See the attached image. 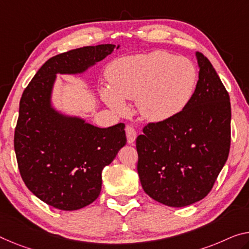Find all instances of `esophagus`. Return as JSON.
Segmentation results:
<instances>
[{
  "mask_svg": "<svg viewBox=\"0 0 249 249\" xmlns=\"http://www.w3.org/2000/svg\"><path fill=\"white\" fill-rule=\"evenodd\" d=\"M125 136H127V140H128V143L132 144L135 142L136 138H137V131L136 129L131 127V125H127L125 127Z\"/></svg>",
  "mask_w": 249,
  "mask_h": 249,
  "instance_id": "1",
  "label": "esophagus"
}]
</instances>
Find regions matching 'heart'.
Wrapping results in <instances>:
<instances>
[{
    "label": "heart",
    "mask_w": 249,
    "mask_h": 249,
    "mask_svg": "<svg viewBox=\"0 0 249 249\" xmlns=\"http://www.w3.org/2000/svg\"><path fill=\"white\" fill-rule=\"evenodd\" d=\"M110 87L101 97L118 112L127 109L124 100H135L143 119L169 120L188 105L197 83V69L185 56L155 51L120 58L107 69Z\"/></svg>",
    "instance_id": "obj_1"
}]
</instances>
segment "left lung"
<instances>
[{
	"instance_id": "obj_1",
	"label": "left lung",
	"mask_w": 249,
	"mask_h": 249,
	"mask_svg": "<svg viewBox=\"0 0 249 249\" xmlns=\"http://www.w3.org/2000/svg\"><path fill=\"white\" fill-rule=\"evenodd\" d=\"M198 82L188 105L138 136V175L152 199L185 207L212 190L231 148L229 94L209 60L196 52Z\"/></svg>"
}]
</instances>
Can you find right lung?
Here are the masks:
<instances>
[{
	"label": "right lung",
	"instance_id": "obj_1",
	"mask_svg": "<svg viewBox=\"0 0 249 249\" xmlns=\"http://www.w3.org/2000/svg\"><path fill=\"white\" fill-rule=\"evenodd\" d=\"M120 45L100 44L49 59L23 91L14 132L21 177L52 207L76 210L99 197L102 170L127 142L124 124L99 128L52 105L56 74H82Z\"/></svg>",
	"mask_w": 249,
	"mask_h": 249
}]
</instances>
